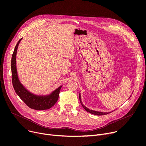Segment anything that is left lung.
Instances as JSON below:
<instances>
[{
  "label": "left lung",
  "mask_w": 146,
  "mask_h": 146,
  "mask_svg": "<svg viewBox=\"0 0 146 146\" xmlns=\"http://www.w3.org/2000/svg\"><path fill=\"white\" fill-rule=\"evenodd\" d=\"M79 99H80V103H81L82 106L84 108V109H85L87 112H89V113H92V114L96 115H106V114H108V113H110V112H99V111L90 110L88 109V108H86V107L82 104V101H81L80 94H79Z\"/></svg>",
  "instance_id": "obj_1"
}]
</instances>
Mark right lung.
<instances>
[{"label": "right lung", "instance_id": "add662e5", "mask_svg": "<svg viewBox=\"0 0 146 146\" xmlns=\"http://www.w3.org/2000/svg\"><path fill=\"white\" fill-rule=\"evenodd\" d=\"M21 39L18 42L17 44L15 46L14 51L12 56L11 60V70H12V81L13 88L15 90V92L22 99V101L29 106L30 108L35 110H45L51 108L52 106L57 102L58 96L60 90L62 87L61 86L56 89L55 90L51 93L48 95H36L29 92L22 84L20 82L17 70V64H16V56L18 47Z\"/></svg>", "mask_w": 146, "mask_h": 146}]
</instances>
